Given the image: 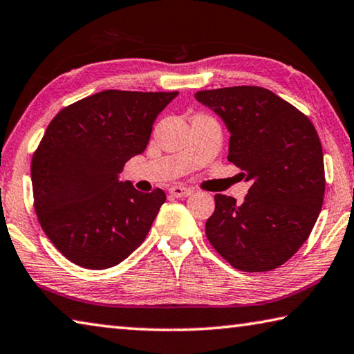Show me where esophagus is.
Instances as JSON below:
<instances>
[{"mask_svg":"<svg viewBox=\"0 0 354 354\" xmlns=\"http://www.w3.org/2000/svg\"><path fill=\"white\" fill-rule=\"evenodd\" d=\"M170 195L175 196V198H185V196H189L194 194V190L189 189V187H184V185H173L170 187Z\"/></svg>","mask_w":354,"mask_h":354,"instance_id":"1","label":"esophagus"}]
</instances>
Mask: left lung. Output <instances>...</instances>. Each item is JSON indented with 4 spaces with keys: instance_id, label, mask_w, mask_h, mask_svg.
I'll list each match as a JSON object with an SVG mask.
<instances>
[{
    "instance_id": "obj_1",
    "label": "left lung",
    "mask_w": 354,
    "mask_h": 354,
    "mask_svg": "<svg viewBox=\"0 0 354 354\" xmlns=\"http://www.w3.org/2000/svg\"><path fill=\"white\" fill-rule=\"evenodd\" d=\"M230 131L227 160L251 183L242 205L215 195L206 236L242 272H268L308 241L325 195L319 134L297 107L267 88L239 86L195 93Z\"/></svg>"
}]
</instances>
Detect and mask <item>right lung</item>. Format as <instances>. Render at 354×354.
<instances>
[{
	"mask_svg": "<svg viewBox=\"0 0 354 354\" xmlns=\"http://www.w3.org/2000/svg\"><path fill=\"white\" fill-rule=\"evenodd\" d=\"M178 92L104 91L57 113L32 156L34 207L41 230L76 266H117L145 241L165 203L118 179L145 151L154 120Z\"/></svg>",
	"mask_w": 354,
	"mask_h": 354,
	"instance_id": "obj_1",
	"label": "right lung"
}]
</instances>
